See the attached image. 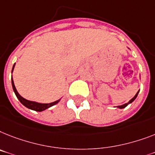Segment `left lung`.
I'll return each instance as SVG.
<instances>
[{
    "mask_svg": "<svg viewBox=\"0 0 155 155\" xmlns=\"http://www.w3.org/2000/svg\"><path fill=\"white\" fill-rule=\"evenodd\" d=\"M139 91L137 92V93H136V94H135V95L134 96V97H133V98H131V99L130 100V101H129L128 102H127V103H126V104H122V105H119V106H116V108H120V109H122V108H126L127 106L129 104L132 103V102L134 101H135V99H136V97H137V96H138V94H139Z\"/></svg>",
    "mask_w": 155,
    "mask_h": 155,
    "instance_id": "8db88e82",
    "label": "left lung"
}]
</instances>
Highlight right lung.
Wrapping results in <instances>:
<instances>
[{
	"mask_svg": "<svg viewBox=\"0 0 155 155\" xmlns=\"http://www.w3.org/2000/svg\"><path fill=\"white\" fill-rule=\"evenodd\" d=\"M15 64H14L13 66H12V73L13 72L14 67H15ZM11 80H12V86L13 91L14 93H15V94H16L17 99L20 101V103L22 104L23 105H24L26 108H29V109L34 110V111H36V112H43V111H44V110L51 108V107L54 106V104H58L60 101H61V99L57 100V101L51 102V103H39V102L33 101H28V100L25 99V98H24L23 97H21V96L19 94V93H18L17 90H16V87H15V85H14V81H13V79H12V77Z\"/></svg>",
	"mask_w": 155,
	"mask_h": 155,
	"instance_id": "obj_1",
	"label": "right lung"
}]
</instances>
